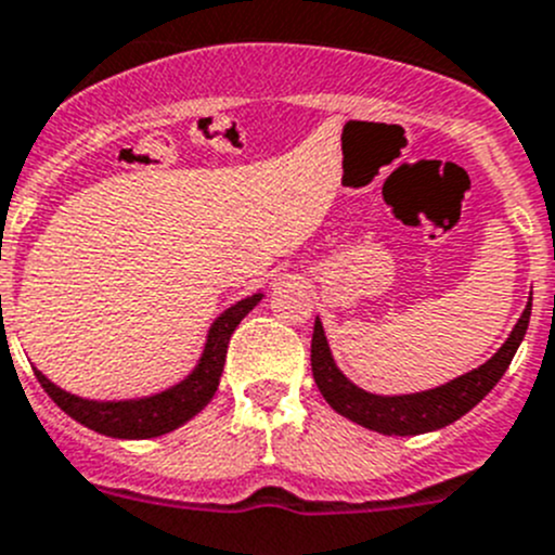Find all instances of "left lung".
I'll use <instances>...</instances> for the list:
<instances>
[{
	"label": "left lung",
	"instance_id": "obj_1",
	"mask_svg": "<svg viewBox=\"0 0 555 555\" xmlns=\"http://www.w3.org/2000/svg\"><path fill=\"white\" fill-rule=\"evenodd\" d=\"M531 317V298L526 304L524 314L515 322L513 333L502 344L496 354L480 369L459 376L442 387L423 392H409V396H374V392L360 390L358 385L347 379L333 363L331 347H327L322 322L314 320V336H311V374H314L317 387L325 396V401L344 414L347 421L369 428V431L385 434V437H414V434L439 431L450 426L459 417H464L469 409H475L488 392L493 390L504 376L507 365L513 363L520 341L526 336Z\"/></svg>",
	"mask_w": 555,
	"mask_h": 555
}]
</instances>
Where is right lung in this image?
Masks as SVG:
<instances>
[{
    "label": "right lung",
    "mask_w": 555,
    "mask_h": 555,
    "mask_svg": "<svg viewBox=\"0 0 555 555\" xmlns=\"http://www.w3.org/2000/svg\"><path fill=\"white\" fill-rule=\"evenodd\" d=\"M262 300L260 293L249 295V298L238 300L230 306L224 314L217 317L206 338V349L201 354V363L195 365L190 376L170 390L157 392V396L146 398H129V401H89V398L73 396V392L62 390L53 385L42 371L35 369L37 382L42 390L53 398L62 412H67L73 421L80 426L91 428L96 434L116 439H152L163 437V434L173 431V428L184 426L192 421L203 406L214 398L219 387V376H222L224 358H228V344L238 322L255 309Z\"/></svg>",
    "instance_id": "add662e5"
}]
</instances>
